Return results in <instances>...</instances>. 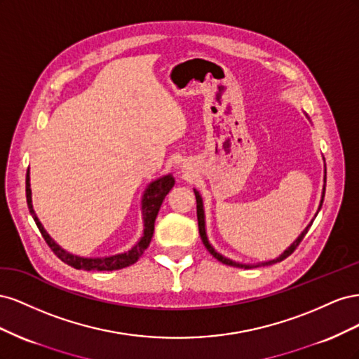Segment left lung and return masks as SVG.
Masks as SVG:
<instances>
[{
  "label": "left lung",
  "mask_w": 359,
  "mask_h": 359,
  "mask_svg": "<svg viewBox=\"0 0 359 359\" xmlns=\"http://www.w3.org/2000/svg\"><path fill=\"white\" fill-rule=\"evenodd\" d=\"M323 182H327V175H323ZM193 191H194V196H196V210H198V223H199V233H201V238H202V241H203V244H205V247H206V250H208V252L217 259V260H220L222 264H224V265H229V266H235V268H256V266H260V265H273V264H277V262H281V260L283 259H286L287 256H290L292 253H293V250H295L298 245H299V243L302 241V238L306 236V233L309 232V229H310V226H311V223H313V220L307 224V227L306 229H304L302 232H301V235L297 238L295 241H293L283 253H281L278 257H276V259H271V260H265V262H259V264H240V262H235V260H232V259H229V257H224L223 255H220L219 252H217V250L210 244V241H208V236H206V224H205V211H203V201H202V196H201V193L196 190V189H193ZM323 196H325V184H323V189H322V198H320V202H319V208H318V212L320 211V208H322V203H323ZM318 212L314 214V217L318 215Z\"/></svg>",
  "instance_id": "8db88e82"
}]
</instances>
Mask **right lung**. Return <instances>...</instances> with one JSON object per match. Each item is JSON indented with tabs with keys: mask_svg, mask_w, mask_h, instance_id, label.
<instances>
[{
	"mask_svg": "<svg viewBox=\"0 0 359 359\" xmlns=\"http://www.w3.org/2000/svg\"><path fill=\"white\" fill-rule=\"evenodd\" d=\"M25 182H27L25 191H27V203H28L29 214L32 215V219H34L41 236L45 238V241L48 243L52 252L55 253L64 264H67L76 269H83V271H115V269H123L126 266L133 265L135 262H137V259L144 255L147 247L151 243V238H153L156 217L158 214L161 202L165 201L166 194L170 191L173 184H175V178L172 177V173H168V175H163L148 184L142 194V201H140V205H142V220H144L142 236L139 238V241L130 248L128 252L112 255V256H103V257H83V256L73 255L53 240V238L46 232L45 226H43L41 222L39 220L34 208H32L29 169L27 170Z\"/></svg>",
	"mask_w": 359,
	"mask_h": 359,
	"instance_id": "add662e5",
	"label": "right lung"
}]
</instances>
